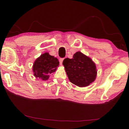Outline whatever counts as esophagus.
Wrapping results in <instances>:
<instances>
[{
  "label": "esophagus",
  "mask_w": 129,
  "mask_h": 129,
  "mask_svg": "<svg viewBox=\"0 0 129 129\" xmlns=\"http://www.w3.org/2000/svg\"><path fill=\"white\" fill-rule=\"evenodd\" d=\"M63 60H64V58H60L59 59V62H60V65H62V64Z\"/></svg>",
  "instance_id": "34e87169"
}]
</instances>
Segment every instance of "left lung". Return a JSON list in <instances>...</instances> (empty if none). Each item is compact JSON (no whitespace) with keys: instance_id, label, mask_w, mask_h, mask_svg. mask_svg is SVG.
Listing matches in <instances>:
<instances>
[{"instance_id":"8db88e82","label":"left lung","mask_w":129,"mask_h":129,"mask_svg":"<svg viewBox=\"0 0 129 129\" xmlns=\"http://www.w3.org/2000/svg\"><path fill=\"white\" fill-rule=\"evenodd\" d=\"M62 64L70 81L75 85L87 86L95 80L97 73L95 63L81 52H76L72 59H65Z\"/></svg>"}]
</instances>
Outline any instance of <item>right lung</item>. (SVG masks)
<instances>
[{"label": "right lung", "mask_w": 129, "mask_h": 129, "mask_svg": "<svg viewBox=\"0 0 129 129\" xmlns=\"http://www.w3.org/2000/svg\"><path fill=\"white\" fill-rule=\"evenodd\" d=\"M59 64L58 59L45 53L35 61L33 67L34 75L43 80H48L49 75L55 72Z\"/></svg>", "instance_id": "obj_1"}]
</instances>
